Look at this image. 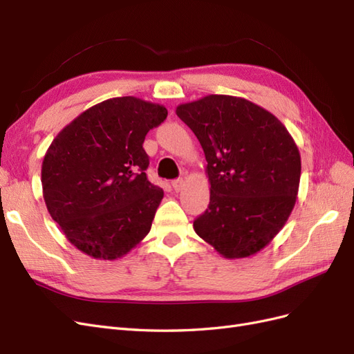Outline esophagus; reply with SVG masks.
Listing matches in <instances>:
<instances>
[{
	"label": "esophagus",
	"instance_id": "esophagus-1",
	"mask_svg": "<svg viewBox=\"0 0 354 354\" xmlns=\"http://www.w3.org/2000/svg\"><path fill=\"white\" fill-rule=\"evenodd\" d=\"M183 186H185V180L183 178H177V180L173 181V187H174L176 192H180L181 189H183Z\"/></svg>",
	"mask_w": 354,
	"mask_h": 354
}]
</instances>
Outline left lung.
I'll return each instance as SVG.
<instances>
[{
    "label": "left lung",
    "instance_id": "8db88e82",
    "mask_svg": "<svg viewBox=\"0 0 354 354\" xmlns=\"http://www.w3.org/2000/svg\"><path fill=\"white\" fill-rule=\"evenodd\" d=\"M207 159L208 209L194 229L224 259L261 251L295 205L301 158L285 125L269 111L234 95L209 94L177 106Z\"/></svg>",
    "mask_w": 354,
    "mask_h": 354
}]
</instances>
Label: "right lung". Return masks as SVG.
Returning a JSON list of instances; mask_svg holds the SVG:
<instances>
[{"label":"right lung","instance_id":"add662e5","mask_svg":"<svg viewBox=\"0 0 354 354\" xmlns=\"http://www.w3.org/2000/svg\"><path fill=\"white\" fill-rule=\"evenodd\" d=\"M165 106L125 95L91 106L56 136L42 160L47 209L66 239L97 260H116L152 227L164 190L147 180L143 149Z\"/></svg>","mask_w":354,"mask_h":354}]
</instances>
